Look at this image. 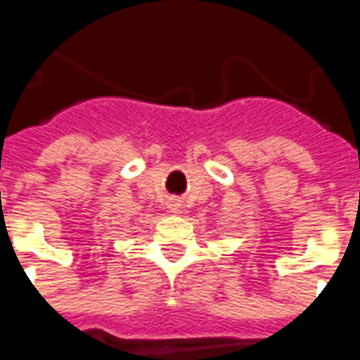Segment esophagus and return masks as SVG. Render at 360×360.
<instances>
[{
	"mask_svg": "<svg viewBox=\"0 0 360 360\" xmlns=\"http://www.w3.org/2000/svg\"><path fill=\"white\" fill-rule=\"evenodd\" d=\"M172 211H179V209H177V205H172Z\"/></svg>",
	"mask_w": 360,
	"mask_h": 360,
	"instance_id": "obj_1",
	"label": "esophagus"
}]
</instances>
